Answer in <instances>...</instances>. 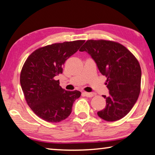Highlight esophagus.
<instances>
[{
	"label": "esophagus",
	"instance_id": "esophagus-1",
	"mask_svg": "<svg viewBox=\"0 0 155 155\" xmlns=\"http://www.w3.org/2000/svg\"><path fill=\"white\" fill-rule=\"evenodd\" d=\"M83 94L85 96H86L87 97H92L94 96V94L93 93H90V92H83Z\"/></svg>",
	"mask_w": 155,
	"mask_h": 155
}]
</instances>
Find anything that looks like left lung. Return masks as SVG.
Segmentation results:
<instances>
[{
  "mask_svg": "<svg viewBox=\"0 0 155 155\" xmlns=\"http://www.w3.org/2000/svg\"><path fill=\"white\" fill-rule=\"evenodd\" d=\"M87 51L107 78L108 97L105 107L97 112L107 121H115L127 114L138 99L141 70L137 58L119 43L107 40H87L79 50Z\"/></svg>",
  "mask_w": 155,
  "mask_h": 155,
  "instance_id": "left-lung-1",
  "label": "left lung"
}]
</instances>
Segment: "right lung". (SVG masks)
Segmentation results:
<instances>
[{
	"instance_id": "add662e5",
	"label": "right lung",
	"mask_w": 155,
	"mask_h": 155,
	"mask_svg": "<svg viewBox=\"0 0 155 155\" xmlns=\"http://www.w3.org/2000/svg\"><path fill=\"white\" fill-rule=\"evenodd\" d=\"M84 40L67 41L42 47L29 55L22 68L20 83L25 99L31 110L44 121L57 123L68 118L74 101L81 93L60 86L56 76L78 50Z\"/></svg>"
}]
</instances>
